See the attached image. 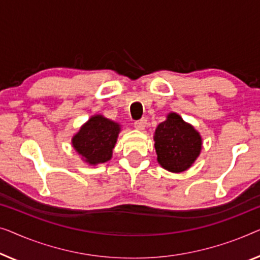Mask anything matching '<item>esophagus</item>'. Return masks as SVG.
I'll return each mask as SVG.
<instances>
[{"instance_id":"obj_1","label":"esophagus","mask_w":260,"mask_h":260,"mask_svg":"<svg viewBox=\"0 0 260 260\" xmlns=\"http://www.w3.org/2000/svg\"><path fill=\"white\" fill-rule=\"evenodd\" d=\"M146 125H147V120L145 118H141L140 120H137V121L134 122V127L138 129H144Z\"/></svg>"}]
</instances>
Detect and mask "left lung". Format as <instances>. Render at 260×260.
<instances>
[{"mask_svg":"<svg viewBox=\"0 0 260 260\" xmlns=\"http://www.w3.org/2000/svg\"><path fill=\"white\" fill-rule=\"evenodd\" d=\"M158 161L171 172H182L192 165L202 149V138L175 113L168 114L154 135Z\"/></svg>","mask_w":260,"mask_h":260,"instance_id":"8db88e82","label":"left lung"}]
</instances>
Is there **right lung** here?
<instances>
[{"label": "right lung", "instance_id": "right-lung-1", "mask_svg": "<svg viewBox=\"0 0 260 260\" xmlns=\"http://www.w3.org/2000/svg\"><path fill=\"white\" fill-rule=\"evenodd\" d=\"M120 127L101 115L93 116L73 138V146L86 162L96 165L108 161L112 156Z\"/></svg>", "mask_w": 260, "mask_h": 260}]
</instances>
